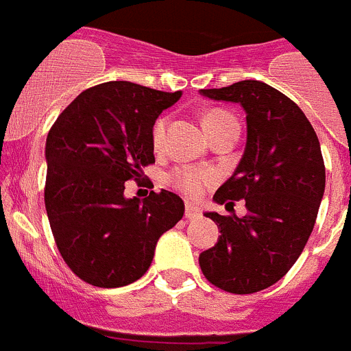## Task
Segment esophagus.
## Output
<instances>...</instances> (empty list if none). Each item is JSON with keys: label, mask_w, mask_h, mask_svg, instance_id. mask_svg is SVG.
<instances>
[{"label": "esophagus", "mask_w": 351, "mask_h": 351, "mask_svg": "<svg viewBox=\"0 0 351 351\" xmlns=\"http://www.w3.org/2000/svg\"><path fill=\"white\" fill-rule=\"evenodd\" d=\"M200 209H198L197 206H195V204H191V202H186V210H184V216L188 219H198L200 218Z\"/></svg>", "instance_id": "obj_1"}]
</instances>
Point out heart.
I'll return each mask as SVG.
<instances>
[{
    "mask_svg": "<svg viewBox=\"0 0 351 351\" xmlns=\"http://www.w3.org/2000/svg\"><path fill=\"white\" fill-rule=\"evenodd\" d=\"M167 123L169 119L167 117H160V119L154 123L153 126V144L154 147H160L163 144V138H165L167 132ZM230 125H237V121L232 114H228L226 110L221 108H213L204 116V128H206L207 135H213L218 130L226 128ZM216 181V176H214L213 170L207 169H193V167H178L169 173V182L179 190L181 193L188 195V197H198L206 190L207 186H210Z\"/></svg>",
    "mask_w": 351,
    "mask_h": 351,
    "instance_id": "1",
    "label": "heart"
}]
</instances>
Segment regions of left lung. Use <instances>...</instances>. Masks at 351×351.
<instances>
[{
	"label": "left lung",
	"mask_w": 351,
	"mask_h": 351,
	"mask_svg": "<svg viewBox=\"0 0 351 351\" xmlns=\"http://www.w3.org/2000/svg\"><path fill=\"white\" fill-rule=\"evenodd\" d=\"M200 93L246 112L244 154L214 202L234 209V200H244L247 214L206 213L221 235L198 263L214 287L255 293L290 271L311 235L325 191L320 142L299 105L269 84L241 80Z\"/></svg>",
	"instance_id": "left-lung-1"
}]
</instances>
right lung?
Wrapping results in <instances>:
<instances>
[{"instance_id":"add662e5","label":"right lung","mask_w":351,"mask_h":351,"mask_svg":"<svg viewBox=\"0 0 351 351\" xmlns=\"http://www.w3.org/2000/svg\"><path fill=\"white\" fill-rule=\"evenodd\" d=\"M182 93L112 80L80 93L45 144V209L56 246L73 274L117 288L145 274L158 239L184 214L172 191L125 197V182L154 163L153 126Z\"/></svg>"}]
</instances>
